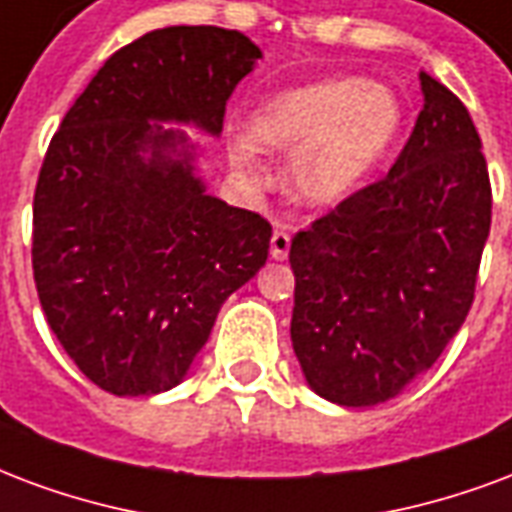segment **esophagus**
<instances>
[{
	"label": "esophagus",
	"instance_id": "obj_1",
	"mask_svg": "<svg viewBox=\"0 0 512 512\" xmlns=\"http://www.w3.org/2000/svg\"><path fill=\"white\" fill-rule=\"evenodd\" d=\"M287 252H290V233L287 230H274V236H271V257L274 260H285Z\"/></svg>",
	"mask_w": 512,
	"mask_h": 512
}]
</instances>
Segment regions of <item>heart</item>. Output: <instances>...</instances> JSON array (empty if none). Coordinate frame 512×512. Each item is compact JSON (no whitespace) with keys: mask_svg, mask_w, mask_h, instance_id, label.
I'll return each mask as SVG.
<instances>
[{"mask_svg":"<svg viewBox=\"0 0 512 512\" xmlns=\"http://www.w3.org/2000/svg\"><path fill=\"white\" fill-rule=\"evenodd\" d=\"M399 97L366 78H325L274 94L249 116V140L260 151L293 154L287 181L298 200L325 206L347 198L380 165L399 138ZM249 143L230 160L249 181L263 179Z\"/></svg>","mask_w":512,"mask_h":512,"instance_id":"1","label":"heart"}]
</instances>
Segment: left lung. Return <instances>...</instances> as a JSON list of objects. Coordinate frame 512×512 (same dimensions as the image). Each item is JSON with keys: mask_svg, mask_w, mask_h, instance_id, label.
Returning a JSON list of instances; mask_svg holds the SVG:
<instances>
[{"mask_svg": "<svg viewBox=\"0 0 512 512\" xmlns=\"http://www.w3.org/2000/svg\"><path fill=\"white\" fill-rule=\"evenodd\" d=\"M426 105L388 176L295 233L290 336L306 382L372 407L434 366L467 320L491 181L464 102L420 73Z\"/></svg>", "mask_w": 512, "mask_h": 512, "instance_id": "obj_1", "label": "left lung"}]
</instances>
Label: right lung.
<instances>
[{"label":"right lung","instance_id":"right-lung-1","mask_svg":"<svg viewBox=\"0 0 512 512\" xmlns=\"http://www.w3.org/2000/svg\"><path fill=\"white\" fill-rule=\"evenodd\" d=\"M260 59L219 26H168L108 56L48 143L32 208V271L64 352L94 385L151 396L179 385L219 306L266 266L271 225L206 195L184 135H219ZM143 150H151L146 161Z\"/></svg>","mask_w":512,"mask_h":512}]
</instances>
